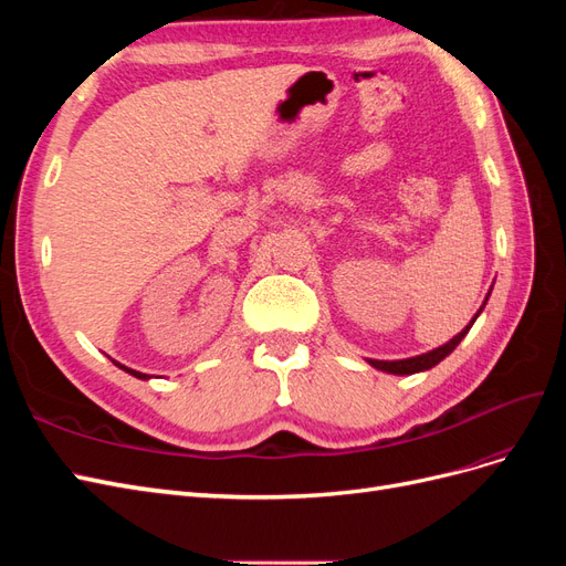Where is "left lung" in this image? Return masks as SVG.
Wrapping results in <instances>:
<instances>
[{
  "mask_svg": "<svg viewBox=\"0 0 566 566\" xmlns=\"http://www.w3.org/2000/svg\"><path fill=\"white\" fill-rule=\"evenodd\" d=\"M486 300H489V297H486ZM482 310H484V306H482ZM482 310H479V312H482ZM479 312H476V316H479ZM476 316L472 318V323L476 321ZM472 323L468 325V328H462V333H458L451 342H447V345H441L439 349H432V352L413 356V358H401V361H378V358H368V364H370L373 368L385 370V373H394V375H413V373L427 370V368L437 366V364L441 361V358H447V356L460 345V339L468 335V331L472 328Z\"/></svg>",
  "mask_w": 566,
  "mask_h": 566,
  "instance_id": "obj_1",
  "label": "left lung"
}]
</instances>
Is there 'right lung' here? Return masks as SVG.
Masks as SVG:
<instances>
[{"mask_svg":"<svg viewBox=\"0 0 566 566\" xmlns=\"http://www.w3.org/2000/svg\"><path fill=\"white\" fill-rule=\"evenodd\" d=\"M119 366V364H117ZM119 368H123V370H127V373H132L134 375V378H139V380H146L148 378V375L146 373H139V370H132V368H125V366H119Z\"/></svg>","mask_w":566,"mask_h":566,"instance_id":"right-lung-1","label":"right lung"}]
</instances>
